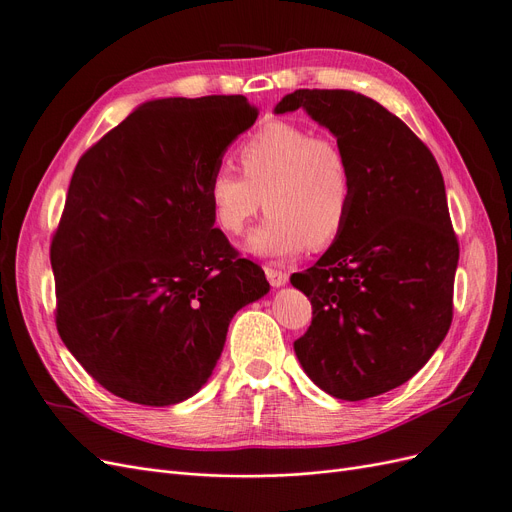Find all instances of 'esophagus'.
Returning <instances> with one entry per match:
<instances>
[{
    "instance_id": "34e87169",
    "label": "esophagus",
    "mask_w": 512,
    "mask_h": 512,
    "mask_svg": "<svg viewBox=\"0 0 512 512\" xmlns=\"http://www.w3.org/2000/svg\"><path fill=\"white\" fill-rule=\"evenodd\" d=\"M266 276H268V282H270L272 287L287 285V280H289V274H287L285 270H276V268H272V266L266 268Z\"/></svg>"
}]
</instances>
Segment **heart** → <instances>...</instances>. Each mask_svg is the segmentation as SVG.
<instances>
[{
    "instance_id": "heart-1",
    "label": "heart",
    "mask_w": 512,
    "mask_h": 512,
    "mask_svg": "<svg viewBox=\"0 0 512 512\" xmlns=\"http://www.w3.org/2000/svg\"><path fill=\"white\" fill-rule=\"evenodd\" d=\"M242 175L217 166L206 181L213 219L240 236L266 200L268 217L249 238L257 255L291 257L325 249L346 230L354 204V175L333 137L291 122H270L238 147Z\"/></svg>"
}]
</instances>
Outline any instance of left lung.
Returning a JSON list of instances; mask_svg holds the SVG:
<instances>
[{
	"label": "left lung",
	"instance_id": "left-lung-1",
	"mask_svg": "<svg viewBox=\"0 0 512 512\" xmlns=\"http://www.w3.org/2000/svg\"><path fill=\"white\" fill-rule=\"evenodd\" d=\"M306 109L344 147L354 175L346 230L293 287L312 304L295 339L310 380L342 401L405 384L445 339L460 246L432 151L377 101L352 90H295L276 113Z\"/></svg>",
	"mask_w": 512,
	"mask_h": 512
}]
</instances>
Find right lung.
Here are the masks:
<instances>
[{"label": "right lung", "instance_id": "1", "mask_svg": "<svg viewBox=\"0 0 512 512\" xmlns=\"http://www.w3.org/2000/svg\"><path fill=\"white\" fill-rule=\"evenodd\" d=\"M257 116L242 94L149 101L73 170L50 244L56 329L124 401L166 407L196 394L234 314L270 291L206 198L223 151Z\"/></svg>", "mask_w": 512, "mask_h": 512}]
</instances>
